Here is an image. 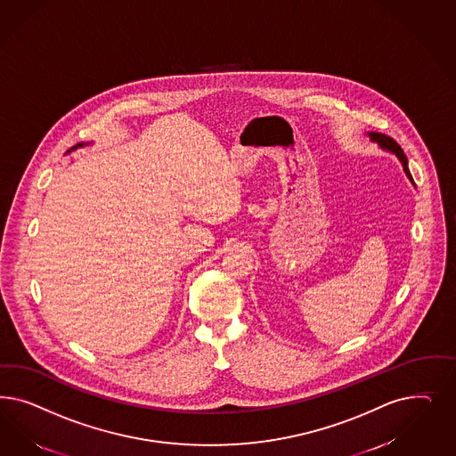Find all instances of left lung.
<instances>
[{
	"label": "left lung",
	"instance_id": "8db88e82",
	"mask_svg": "<svg viewBox=\"0 0 456 456\" xmlns=\"http://www.w3.org/2000/svg\"><path fill=\"white\" fill-rule=\"evenodd\" d=\"M370 137L374 139V141H378L381 147L384 149H389L391 152H395L397 158H399V161L403 162V166H404V171H406V175L410 179H412L411 173H410V169H408V158L404 156V152H403V149L399 147L396 141L393 139V137H387V135H382V134H370Z\"/></svg>",
	"mask_w": 456,
	"mask_h": 456
}]
</instances>
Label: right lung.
I'll list each match as a JSON object with an SVG mask.
<instances>
[{
  "instance_id": "right-lung-1",
  "label": "right lung",
  "mask_w": 456,
  "mask_h": 456,
  "mask_svg": "<svg viewBox=\"0 0 456 456\" xmlns=\"http://www.w3.org/2000/svg\"><path fill=\"white\" fill-rule=\"evenodd\" d=\"M78 146H82V144H78Z\"/></svg>"
}]
</instances>
